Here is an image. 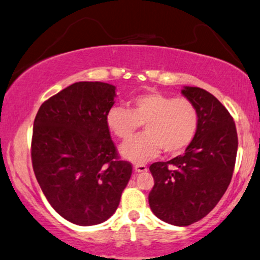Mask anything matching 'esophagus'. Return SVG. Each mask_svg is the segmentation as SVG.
I'll use <instances>...</instances> for the list:
<instances>
[{
	"label": "esophagus",
	"instance_id": "34e87169",
	"mask_svg": "<svg viewBox=\"0 0 260 260\" xmlns=\"http://www.w3.org/2000/svg\"><path fill=\"white\" fill-rule=\"evenodd\" d=\"M134 170L135 172H137V173H143V172H147V167L145 165H143V164H137V165H135Z\"/></svg>",
	"mask_w": 260,
	"mask_h": 260
}]
</instances>
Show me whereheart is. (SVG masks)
<instances>
[{
	"mask_svg": "<svg viewBox=\"0 0 260 260\" xmlns=\"http://www.w3.org/2000/svg\"><path fill=\"white\" fill-rule=\"evenodd\" d=\"M106 122L111 133L123 141L133 137L144 124L145 134L119 147L123 158L141 164L157 157L161 149L167 154L182 152L198 133L199 111L188 99L151 90L135 96L130 109L111 107Z\"/></svg>",
	"mask_w": 260,
	"mask_h": 260,
	"instance_id": "heart-1",
	"label": "heart"
}]
</instances>
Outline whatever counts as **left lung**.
Masks as SVG:
<instances>
[{"instance_id":"1","label":"left lung","mask_w":260,"mask_h":260,"mask_svg":"<svg viewBox=\"0 0 260 260\" xmlns=\"http://www.w3.org/2000/svg\"><path fill=\"white\" fill-rule=\"evenodd\" d=\"M181 93L199 111V127L185 153L153 162L151 210L161 221L186 226L209 214L233 178L238 138L229 111L208 91L183 87Z\"/></svg>"}]
</instances>
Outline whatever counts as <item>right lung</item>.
Here are the masks:
<instances>
[{"mask_svg": "<svg viewBox=\"0 0 260 260\" xmlns=\"http://www.w3.org/2000/svg\"><path fill=\"white\" fill-rule=\"evenodd\" d=\"M115 90L106 82H75L44 102L34 122L36 178L53 209L77 225L107 221L133 173L106 122Z\"/></svg>", "mask_w": 260, "mask_h": 260, "instance_id": "obj_1", "label": "right lung"}]
</instances>
